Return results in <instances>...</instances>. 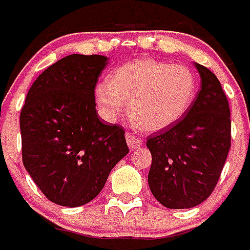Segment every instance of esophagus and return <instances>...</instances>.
<instances>
[{"instance_id": "obj_1", "label": "esophagus", "mask_w": 250, "mask_h": 250, "mask_svg": "<svg viewBox=\"0 0 250 250\" xmlns=\"http://www.w3.org/2000/svg\"><path fill=\"white\" fill-rule=\"evenodd\" d=\"M126 143L129 145V147L131 150H138L140 149L141 145H143V140L140 139V136L135 135V134H131V132H126Z\"/></svg>"}]
</instances>
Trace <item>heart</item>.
<instances>
[{
    "label": "heart",
    "instance_id": "obj_1",
    "mask_svg": "<svg viewBox=\"0 0 250 250\" xmlns=\"http://www.w3.org/2000/svg\"><path fill=\"white\" fill-rule=\"evenodd\" d=\"M196 77L184 65L152 59H139L118 67L107 83H99L96 101L107 119L125 110L132 124L144 131H159L173 125L193 104Z\"/></svg>",
    "mask_w": 250,
    "mask_h": 250
}]
</instances>
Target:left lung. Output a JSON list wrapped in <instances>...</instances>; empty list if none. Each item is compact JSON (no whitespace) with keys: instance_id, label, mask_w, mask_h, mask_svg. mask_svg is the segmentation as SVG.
Here are the masks:
<instances>
[{"instance_id":"8db88e82","label":"left lung","mask_w":250,"mask_h":250,"mask_svg":"<svg viewBox=\"0 0 250 250\" xmlns=\"http://www.w3.org/2000/svg\"><path fill=\"white\" fill-rule=\"evenodd\" d=\"M202 89L173 125L147 136L151 152L147 182L160 204L169 209L199 205L215 189L231 140L230 109L215 75L195 63Z\"/></svg>"}]
</instances>
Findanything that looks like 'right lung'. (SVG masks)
Instances as JSON below:
<instances>
[{"instance_id":"1","label":"right lung","mask_w":250,"mask_h":250,"mask_svg":"<svg viewBox=\"0 0 250 250\" xmlns=\"http://www.w3.org/2000/svg\"><path fill=\"white\" fill-rule=\"evenodd\" d=\"M106 63L100 55L59 60L35 80L22 106V161L55 204L91 202L129 152L124 127L104 124L95 109V87Z\"/></svg>"}]
</instances>
